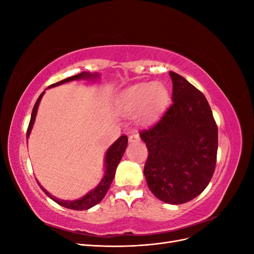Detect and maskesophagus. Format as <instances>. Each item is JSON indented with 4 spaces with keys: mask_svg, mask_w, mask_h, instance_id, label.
I'll list each match as a JSON object with an SVG mask.
<instances>
[{
    "mask_svg": "<svg viewBox=\"0 0 254 254\" xmlns=\"http://www.w3.org/2000/svg\"><path fill=\"white\" fill-rule=\"evenodd\" d=\"M140 141V135L137 132H133L132 134L129 135V142L130 143H135Z\"/></svg>",
    "mask_w": 254,
    "mask_h": 254,
    "instance_id": "esophagus-1",
    "label": "esophagus"
}]
</instances>
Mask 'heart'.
<instances>
[{"instance_id":"1","label":"heart","mask_w":254,"mask_h":254,"mask_svg":"<svg viewBox=\"0 0 254 254\" xmlns=\"http://www.w3.org/2000/svg\"><path fill=\"white\" fill-rule=\"evenodd\" d=\"M170 94L162 83H140L124 90L115 103V109L121 114L139 113V121L148 124L159 118L166 107Z\"/></svg>"}]
</instances>
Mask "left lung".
Segmentation results:
<instances>
[{"instance_id": "8db88e82", "label": "left lung", "mask_w": 254, "mask_h": 254, "mask_svg": "<svg viewBox=\"0 0 254 254\" xmlns=\"http://www.w3.org/2000/svg\"><path fill=\"white\" fill-rule=\"evenodd\" d=\"M173 104L156 125L140 132L148 149L146 182L160 200L181 204L200 195L215 171L218 129L205 96L170 72Z\"/></svg>"}]
</instances>
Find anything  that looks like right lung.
Here are the masks:
<instances>
[{
    "label": "right lung",
    "mask_w": 254,
    "mask_h": 254,
    "mask_svg": "<svg viewBox=\"0 0 254 254\" xmlns=\"http://www.w3.org/2000/svg\"><path fill=\"white\" fill-rule=\"evenodd\" d=\"M99 77V74H90L87 72H82L80 74L77 75H74L71 76V77H67L64 80H60L56 83H53L49 88H53V87H57L59 84H63L68 81H73V80H79V79H96ZM44 94V92L40 94V96L38 97L37 102L34 106L33 108V112H32V117H30V121H29V125L27 128V132H26V137L28 139V136L30 134V131H32L33 126H34V123L36 120V114H37V110H38V107H39L40 101L41 98ZM127 144H128V137L127 135H122L120 136L119 139L115 141L110 147L108 148L106 152V157H105V175L103 177L102 181L98 183V186L94 189L90 190L88 194L84 195L83 197L79 198V199H76V200H61V199L56 198L55 196L51 195L49 191L43 189L40 183L38 182L39 184V187L41 188V190L44 191L47 196H49L52 200L55 201L56 203L63 205L66 209H71V210H76V211H82V210H88L90 207L96 205L97 203L101 202L103 200V198L106 196L107 191H108L111 183L113 181L114 178V175H115V171H117V167L120 163V161L124 155V152L126 150L127 147Z\"/></svg>",
    "instance_id": "obj_1"
}]
</instances>
